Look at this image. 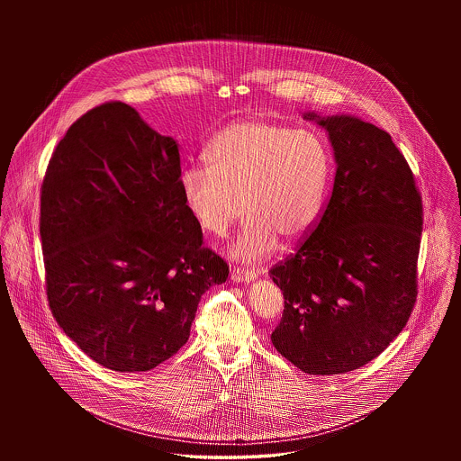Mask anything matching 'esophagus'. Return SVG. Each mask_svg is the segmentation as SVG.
I'll list each match as a JSON object with an SVG mask.
<instances>
[{
	"label": "esophagus",
	"instance_id": "esophagus-1",
	"mask_svg": "<svg viewBox=\"0 0 461 461\" xmlns=\"http://www.w3.org/2000/svg\"><path fill=\"white\" fill-rule=\"evenodd\" d=\"M230 278H231V282H235V284H250V282L256 280V273L245 271V269L239 267V269H233V271H231Z\"/></svg>",
	"mask_w": 461,
	"mask_h": 461
}]
</instances>
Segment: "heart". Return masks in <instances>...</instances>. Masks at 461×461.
Here are the masks:
<instances>
[{
  "mask_svg": "<svg viewBox=\"0 0 461 461\" xmlns=\"http://www.w3.org/2000/svg\"><path fill=\"white\" fill-rule=\"evenodd\" d=\"M207 169L179 176L186 207L200 228L222 239L249 216L231 256L254 264L284 241L306 240L323 211L331 158L320 134L266 121H239L205 150Z\"/></svg>",
  "mask_w": 461,
  "mask_h": 461,
  "instance_id": "obj_1",
  "label": "heart"
}]
</instances>
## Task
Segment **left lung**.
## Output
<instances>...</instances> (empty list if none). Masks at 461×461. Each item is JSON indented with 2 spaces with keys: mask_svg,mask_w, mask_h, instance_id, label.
I'll list each match as a JSON object with an SVG mask.
<instances>
[{
  "mask_svg": "<svg viewBox=\"0 0 461 461\" xmlns=\"http://www.w3.org/2000/svg\"><path fill=\"white\" fill-rule=\"evenodd\" d=\"M329 134L335 179L325 212L269 276L285 297L271 342L309 375L375 359L417 301L421 198L391 134L356 115L306 112Z\"/></svg>",
  "mask_w": 461,
  "mask_h": 461,
  "instance_id": "left-lung-1",
  "label": "left lung"
}]
</instances>
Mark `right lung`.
<instances>
[{
    "mask_svg": "<svg viewBox=\"0 0 461 461\" xmlns=\"http://www.w3.org/2000/svg\"><path fill=\"white\" fill-rule=\"evenodd\" d=\"M179 176L175 138L122 102L86 112L50 158L40 218L50 307L113 372H149L179 351L200 297L228 278L202 247Z\"/></svg>",
    "mask_w": 461,
    "mask_h": 461,
    "instance_id": "obj_1",
    "label": "right lung"
}]
</instances>
